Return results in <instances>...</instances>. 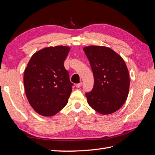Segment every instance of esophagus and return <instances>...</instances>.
<instances>
[{
    "instance_id": "obj_1",
    "label": "esophagus",
    "mask_w": 155,
    "mask_h": 155,
    "mask_svg": "<svg viewBox=\"0 0 155 155\" xmlns=\"http://www.w3.org/2000/svg\"><path fill=\"white\" fill-rule=\"evenodd\" d=\"M82 83H78V84H76V87H77V88H80L81 86H82Z\"/></svg>"
}]
</instances>
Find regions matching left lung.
I'll use <instances>...</instances> for the list:
<instances>
[{
	"label": "left lung",
	"mask_w": 155,
	"mask_h": 155,
	"mask_svg": "<svg viewBox=\"0 0 155 155\" xmlns=\"http://www.w3.org/2000/svg\"><path fill=\"white\" fill-rule=\"evenodd\" d=\"M94 75V86L86 93L88 104L102 114L113 113L125 103L129 91V74L124 60L111 48H84Z\"/></svg>",
	"instance_id": "8db88e82"
}]
</instances>
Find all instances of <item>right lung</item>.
Here are the masks:
<instances>
[{"label":"right lung","mask_w":155,"mask_h":155,"mask_svg":"<svg viewBox=\"0 0 155 155\" xmlns=\"http://www.w3.org/2000/svg\"><path fill=\"white\" fill-rule=\"evenodd\" d=\"M70 48H45L32 55L24 74V85L29 103L42 116L50 117L63 108L73 86L64 61Z\"/></svg>","instance_id":"right-lung-1"}]
</instances>
